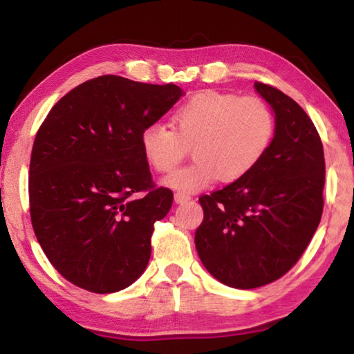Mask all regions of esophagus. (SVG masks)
Instances as JSON below:
<instances>
[{
  "instance_id": "obj_1",
  "label": "esophagus",
  "mask_w": 354,
  "mask_h": 354,
  "mask_svg": "<svg viewBox=\"0 0 354 354\" xmlns=\"http://www.w3.org/2000/svg\"><path fill=\"white\" fill-rule=\"evenodd\" d=\"M190 200H192V196L185 195V193H176V195H174V201H176L177 205H183V203H187Z\"/></svg>"
}]
</instances>
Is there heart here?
I'll use <instances>...</instances> for the list:
<instances>
[{"mask_svg": "<svg viewBox=\"0 0 354 354\" xmlns=\"http://www.w3.org/2000/svg\"><path fill=\"white\" fill-rule=\"evenodd\" d=\"M174 129L148 124L140 142L147 161L167 172L193 147L190 166L164 177L162 183L177 192H198L221 177L236 182L248 176L272 143L275 122L269 106L254 96L205 90L182 103L172 115Z\"/></svg>", "mask_w": 354, "mask_h": 354, "instance_id": "heart-1", "label": "heart"}]
</instances>
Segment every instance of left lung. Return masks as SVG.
<instances>
[{"label":"left lung","mask_w":354,"mask_h":354,"mask_svg":"<svg viewBox=\"0 0 354 354\" xmlns=\"http://www.w3.org/2000/svg\"><path fill=\"white\" fill-rule=\"evenodd\" d=\"M275 114L272 143L248 176L203 195L195 245L212 277L250 290L282 277L311 241L324 209L326 161L313 120L282 91L256 82Z\"/></svg>","instance_id":"obj_1"}]
</instances>
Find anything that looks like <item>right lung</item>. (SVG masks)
Wrapping results in <instances>:
<instances>
[{
  "label": "right lung",
  "instance_id": "right-lung-1",
  "mask_svg": "<svg viewBox=\"0 0 354 354\" xmlns=\"http://www.w3.org/2000/svg\"><path fill=\"white\" fill-rule=\"evenodd\" d=\"M182 95L174 84L101 75L62 96L38 129L28 172L33 232L77 287L114 293L147 269L153 225L174 195L154 187L140 135Z\"/></svg>",
  "mask_w": 354,
  "mask_h": 354
}]
</instances>
